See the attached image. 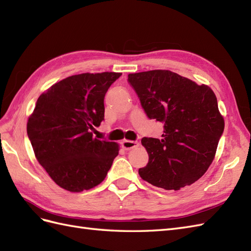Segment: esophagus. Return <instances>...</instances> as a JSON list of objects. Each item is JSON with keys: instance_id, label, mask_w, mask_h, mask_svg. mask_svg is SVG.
Returning <instances> with one entry per match:
<instances>
[{"instance_id": "esophagus-1", "label": "esophagus", "mask_w": 251, "mask_h": 251, "mask_svg": "<svg viewBox=\"0 0 251 251\" xmlns=\"http://www.w3.org/2000/svg\"><path fill=\"white\" fill-rule=\"evenodd\" d=\"M121 145H122V147H123V149H124L125 151H130V150H132V149H136V147H138V146H139V143L136 142V141L123 140V141H122V142H121Z\"/></svg>"}]
</instances>
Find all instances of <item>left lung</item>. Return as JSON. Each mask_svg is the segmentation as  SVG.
<instances>
[{
	"label": "left lung",
	"instance_id": "left-lung-1",
	"mask_svg": "<svg viewBox=\"0 0 251 251\" xmlns=\"http://www.w3.org/2000/svg\"><path fill=\"white\" fill-rule=\"evenodd\" d=\"M150 119L164 122L161 140L143 138L149 163L139 175L164 190L197 181L215 157L225 121L214 92L169 70L128 74Z\"/></svg>",
	"mask_w": 251,
	"mask_h": 251
}]
</instances>
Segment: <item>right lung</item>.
Instances as JSON below:
<instances>
[{
	"label": "right lung",
	"mask_w": 251,
	"mask_h": 251,
	"mask_svg": "<svg viewBox=\"0 0 251 251\" xmlns=\"http://www.w3.org/2000/svg\"><path fill=\"white\" fill-rule=\"evenodd\" d=\"M122 73L69 76L44 91L27 121L36 159L60 188L79 193L99 185L120 145L93 137L104 120V98Z\"/></svg>",
	"instance_id": "1"
}]
</instances>
